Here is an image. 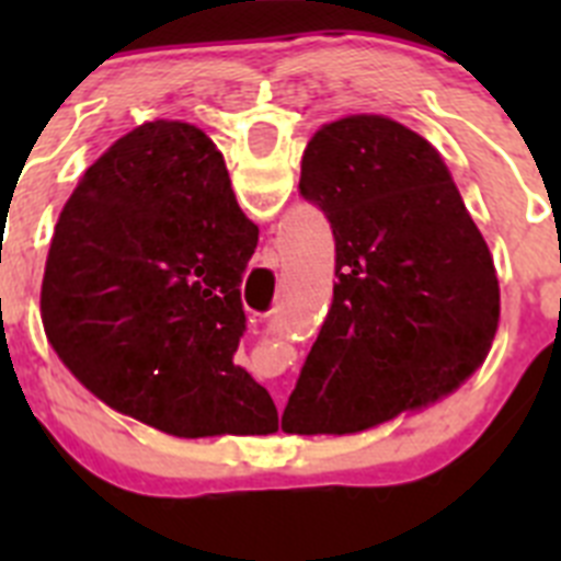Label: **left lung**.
Returning <instances> with one entry per match:
<instances>
[{
  "label": "left lung",
  "mask_w": 561,
  "mask_h": 561,
  "mask_svg": "<svg viewBox=\"0 0 561 561\" xmlns=\"http://www.w3.org/2000/svg\"><path fill=\"white\" fill-rule=\"evenodd\" d=\"M300 196L334 232L336 284L280 430L359 433L453 393L492 348L500 286L440 153L351 114L309 140Z\"/></svg>",
  "instance_id": "obj_1"
}]
</instances>
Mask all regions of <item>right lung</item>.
<instances>
[{
    "mask_svg": "<svg viewBox=\"0 0 561 561\" xmlns=\"http://www.w3.org/2000/svg\"><path fill=\"white\" fill-rule=\"evenodd\" d=\"M255 247L210 137L146 123L83 173L58 216L47 340L98 399L162 433H275V401L232 362Z\"/></svg>",
    "mask_w": 561,
    "mask_h": 561,
    "instance_id": "add662e5",
    "label": "right lung"
}]
</instances>
